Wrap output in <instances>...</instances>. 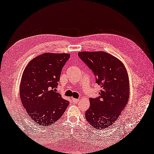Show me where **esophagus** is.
<instances>
[{"label": "esophagus", "instance_id": "esophagus-1", "mask_svg": "<svg viewBox=\"0 0 154 154\" xmlns=\"http://www.w3.org/2000/svg\"><path fill=\"white\" fill-rule=\"evenodd\" d=\"M72 102H73L74 103H78V101H79V99H74V98H72Z\"/></svg>", "mask_w": 154, "mask_h": 154}]
</instances>
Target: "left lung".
I'll return each instance as SVG.
<instances>
[{"label": "left lung", "mask_w": 154, "mask_h": 154, "mask_svg": "<svg viewBox=\"0 0 154 154\" xmlns=\"http://www.w3.org/2000/svg\"><path fill=\"white\" fill-rule=\"evenodd\" d=\"M78 56L91 69L100 85L99 96L90 98L91 106L85 118L97 129L113 125L125 108L129 97L126 69L120 60L104 51H81Z\"/></svg>", "instance_id": "obj_1"}]
</instances>
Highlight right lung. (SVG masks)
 Segmentation results:
<instances>
[{
	"label": "right lung",
	"instance_id": "add662e5",
	"mask_svg": "<svg viewBox=\"0 0 154 154\" xmlns=\"http://www.w3.org/2000/svg\"><path fill=\"white\" fill-rule=\"evenodd\" d=\"M68 54L45 53L32 59L22 74L20 95L24 108L34 122L48 127L59 120L69 102L56 92Z\"/></svg>",
	"mask_w": 154,
	"mask_h": 154
}]
</instances>
